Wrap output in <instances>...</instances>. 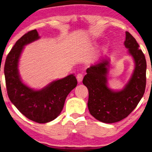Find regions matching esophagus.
<instances>
[{
  "label": "esophagus",
  "mask_w": 152,
  "mask_h": 152,
  "mask_svg": "<svg viewBox=\"0 0 152 152\" xmlns=\"http://www.w3.org/2000/svg\"><path fill=\"white\" fill-rule=\"evenodd\" d=\"M76 78L78 82H81L82 81V80H83V75H82V74H78L76 76Z\"/></svg>",
  "instance_id": "1"
}]
</instances>
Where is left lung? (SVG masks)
I'll return each mask as SVG.
<instances>
[{
    "instance_id": "1",
    "label": "left lung",
    "mask_w": 152,
    "mask_h": 152,
    "mask_svg": "<svg viewBox=\"0 0 152 152\" xmlns=\"http://www.w3.org/2000/svg\"><path fill=\"white\" fill-rule=\"evenodd\" d=\"M126 48L134 58L135 68L130 80L122 90L107 86L109 61L102 60L87 68L83 79L89 93L88 107L90 114L104 123H115L126 118L136 108L145 92L146 60L136 39L126 32Z\"/></svg>"
}]
</instances>
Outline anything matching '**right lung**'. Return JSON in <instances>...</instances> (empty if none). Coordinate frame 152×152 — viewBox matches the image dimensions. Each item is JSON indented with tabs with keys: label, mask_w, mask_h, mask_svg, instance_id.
I'll return each mask as SVG.
<instances>
[{
	"label": "right lung",
	"mask_w": 152,
	"mask_h": 152,
	"mask_svg": "<svg viewBox=\"0 0 152 152\" xmlns=\"http://www.w3.org/2000/svg\"><path fill=\"white\" fill-rule=\"evenodd\" d=\"M37 30H32L18 39L7 55L4 76L10 100L28 119L44 124L58 116L68 94L77 85L74 74L52 82L41 90H35L22 82L18 62L24 46L39 39Z\"/></svg>",
	"instance_id": "right-lung-1"
}]
</instances>
